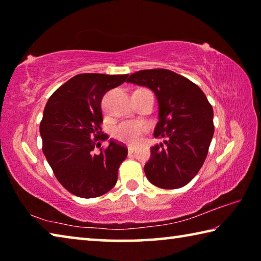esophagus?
<instances>
[{
  "label": "esophagus",
  "mask_w": 261,
  "mask_h": 261,
  "mask_svg": "<svg viewBox=\"0 0 261 261\" xmlns=\"http://www.w3.org/2000/svg\"><path fill=\"white\" fill-rule=\"evenodd\" d=\"M127 151H129L130 154H132L134 152H136V147L135 146H129V147H127Z\"/></svg>",
  "instance_id": "34e87169"
}]
</instances>
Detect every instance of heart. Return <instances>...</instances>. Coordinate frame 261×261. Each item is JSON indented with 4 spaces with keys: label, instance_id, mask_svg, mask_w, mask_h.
<instances>
[{
    "label": "heart",
    "instance_id": "heart-1",
    "mask_svg": "<svg viewBox=\"0 0 261 261\" xmlns=\"http://www.w3.org/2000/svg\"><path fill=\"white\" fill-rule=\"evenodd\" d=\"M148 130V125L143 121L126 120L112 127V136L115 139L126 144H137Z\"/></svg>",
    "mask_w": 261,
    "mask_h": 261
}]
</instances>
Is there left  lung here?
I'll use <instances>...</instances> for the list:
<instances>
[{
  "label": "left lung",
  "instance_id": "1",
  "mask_svg": "<svg viewBox=\"0 0 261 261\" xmlns=\"http://www.w3.org/2000/svg\"><path fill=\"white\" fill-rule=\"evenodd\" d=\"M127 83L147 86L159 101L154 137L144 170L149 182L166 190L187 185L205 162L214 134L213 108L199 86L167 69L140 70Z\"/></svg>",
  "mask_w": 261,
  "mask_h": 261
}]
</instances>
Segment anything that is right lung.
<instances>
[{"mask_svg":"<svg viewBox=\"0 0 261 261\" xmlns=\"http://www.w3.org/2000/svg\"><path fill=\"white\" fill-rule=\"evenodd\" d=\"M127 74L79 73L60 86L48 99L40 122L42 152L57 180L70 193L96 198L117 182L118 168L125 160L124 144L110 140L101 131V100L120 86ZM100 148L99 153H94Z\"/></svg>","mask_w":261,"mask_h":261,"instance_id":"1","label":"right lung"}]
</instances>
